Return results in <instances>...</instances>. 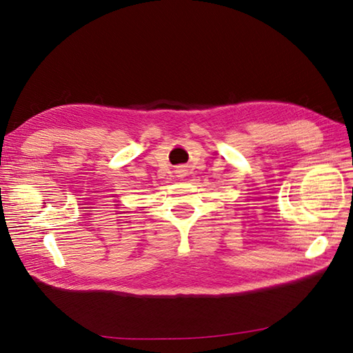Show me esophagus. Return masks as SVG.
Segmentation results:
<instances>
[{"label": "esophagus", "instance_id": "obj_1", "mask_svg": "<svg viewBox=\"0 0 353 353\" xmlns=\"http://www.w3.org/2000/svg\"><path fill=\"white\" fill-rule=\"evenodd\" d=\"M183 171H185V170H182V168H177V170H176V172H177L179 176H183Z\"/></svg>", "mask_w": 353, "mask_h": 353}]
</instances>
